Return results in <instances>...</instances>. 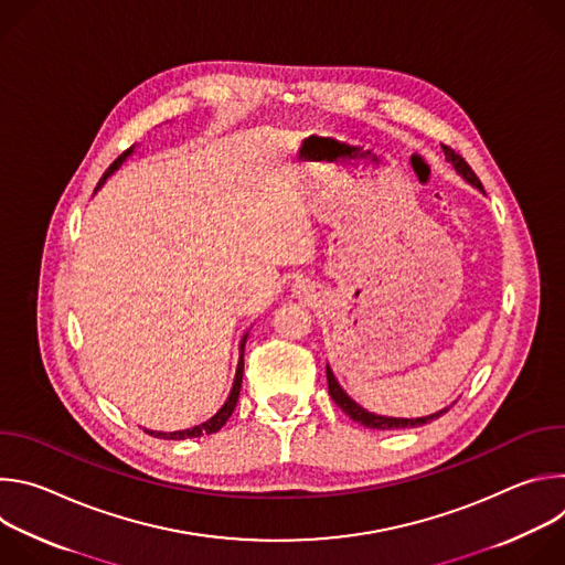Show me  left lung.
<instances>
[{
    "label": "left lung",
    "mask_w": 565,
    "mask_h": 565,
    "mask_svg": "<svg viewBox=\"0 0 565 565\" xmlns=\"http://www.w3.org/2000/svg\"><path fill=\"white\" fill-rule=\"evenodd\" d=\"M443 149H445V158L456 168V172L462 174L471 185H476L478 190H482L478 177H476L473 170L467 166V160H465L460 153H456L449 145H443ZM327 380H329V393H331V397L335 399V405H338L351 420H355V423H360V425H364V427H369V429L388 431V429L420 427V425H427V423H431V420H436V418H440L443 414L449 412V407H447V409H443V412H438V414H431V416H425V418H386V416H375V414L362 409V407L358 405V402H353V399L342 391V386L338 384V380H335L331 366H327Z\"/></svg>",
    "instance_id": "obj_1"
}]
</instances>
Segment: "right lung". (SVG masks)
I'll list each match as a JSON object with an SVG mask.
<instances>
[{
  "label": "right lung",
  "mask_w": 565,
  "mask_h": 565,
  "mask_svg": "<svg viewBox=\"0 0 565 565\" xmlns=\"http://www.w3.org/2000/svg\"><path fill=\"white\" fill-rule=\"evenodd\" d=\"M131 151H134V147L125 149V151L114 160V163L109 166V170L103 174L98 188L107 181V177H111V174L122 166V160H125ZM246 340H248V335H244V340H241V358H238V366H236V375H234V384H232L230 397L225 399V405L216 412V416H212L207 423H203V425H199V427H192V429L170 431V434H166V431H149V429H147V434L153 436V438H166V440H185V438H199V436H203V434H216V431L227 423V418L232 416V412H234V407H236L238 391H241V380H244V349H246Z\"/></svg>",
  "instance_id": "1"
}]
</instances>
